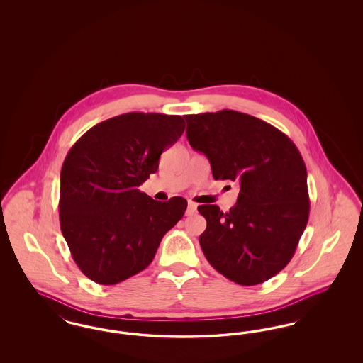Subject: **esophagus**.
Masks as SVG:
<instances>
[{
	"instance_id": "esophagus-1",
	"label": "esophagus",
	"mask_w": 363,
	"mask_h": 363,
	"mask_svg": "<svg viewBox=\"0 0 363 363\" xmlns=\"http://www.w3.org/2000/svg\"><path fill=\"white\" fill-rule=\"evenodd\" d=\"M196 209H197V204L196 203H191L190 201L189 204H188V209H186V215L190 216V215H193L194 212H196Z\"/></svg>"
}]
</instances>
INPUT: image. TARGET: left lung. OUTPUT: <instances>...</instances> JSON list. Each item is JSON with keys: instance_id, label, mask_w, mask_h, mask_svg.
I'll return each mask as SVG.
<instances>
[{"instance_id": "1", "label": "left lung", "mask_w": 363, "mask_h": 363, "mask_svg": "<svg viewBox=\"0 0 363 363\" xmlns=\"http://www.w3.org/2000/svg\"><path fill=\"white\" fill-rule=\"evenodd\" d=\"M193 150L215 179L240 184L235 207L200 206L207 228L199 241L223 277L256 286L293 259L309 219L306 166L293 141L268 122L234 110L185 116Z\"/></svg>"}]
</instances>
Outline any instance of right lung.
Returning <instances> with one entry per match:
<instances>
[{
    "mask_svg": "<svg viewBox=\"0 0 363 363\" xmlns=\"http://www.w3.org/2000/svg\"><path fill=\"white\" fill-rule=\"evenodd\" d=\"M185 130L181 116L126 113L86 130L61 169L60 225L88 279L111 286L145 269L188 207L152 200L138 186Z\"/></svg>",
    "mask_w": 363,
    "mask_h": 363,
    "instance_id": "obj_1",
    "label": "right lung"
}]
</instances>
